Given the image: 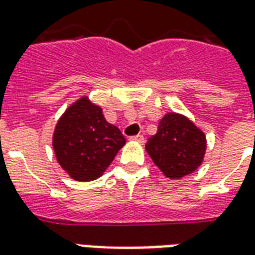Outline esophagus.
Here are the masks:
<instances>
[{
  "mask_svg": "<svg viewBox=\"0 0 255 255\" xmlns=\"http://www.w3.org/2000/svg\"><path fill=\"white\" fill-rule=\"evenodd\" d=\"M131 140H135V142H138V143H144L143 135H135V136L131 138Z\"/></svg>",
  "mask_w": 255,
  "mask_h": 255,
  "instance_id": "34e87169",
  "label": "esophagus"
}]
</instances>
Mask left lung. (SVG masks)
I'll return each mask as SVG.
<instances>
[{
    "mask_svg": "<svg viewBox=\"0 0 255 255\" xmlns=\"http://www.w3.org/2000/svg\"><path fill=\"white\" fill-rule=\"evenodd\" d=\"M206 138L199 128L179 113H166L157 133L146 143V151L169 179H182L202 164Z\"/></svg>",
    "mask_w": 255,
    "mask_h": 255,
    "instance_id": "obj_1",
    "label": "left lung"
}]
</instances>
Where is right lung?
Wrapping results in <instances>:
<instances>
[{"instance_id":"add662e5","label":"right lung","mask_w":255,"mask_h":255,"mask_svg":"<svg viewBox=\"0 0 255 255\" xmlns=\"http://www.w3.org/2000/svg\"><path fill=\"white\" fill-rule=\"evenodd\" d=\"M124 144L122 131L106 122L102 109L87 97L68 108L53 133L58 164L78 182L98 179Z\"/></svg>"}]
</instances>
